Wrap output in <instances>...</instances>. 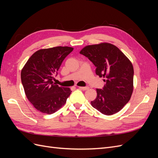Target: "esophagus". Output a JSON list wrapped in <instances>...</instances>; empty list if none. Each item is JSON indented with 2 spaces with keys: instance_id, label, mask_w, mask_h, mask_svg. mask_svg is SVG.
I'll return each instance as SVG.
<instances>
[{
  "instance_id": "obj_1",
  "label": "esophagus",
  "mask_w": 158,
  "mask_h": 158,
  "mask_svg": "<svg viewBox=\"0 0 158 158\" xmlns=\"http://www.w3.org/2000/svg\"><path fill=\"white\" fill-rule=\"evenodd\" d=\"M80 89H82V90H87L89 88L88 87H79Z\"/></svg>"
}]
</instances>
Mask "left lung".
I'll use <instances>...</instances> for the list:
<instances>
[{
  "label": "left lung",
  "instance_id": "left-lung-1",
  "mask_svg": "<svg viewBox=\"0 0 158 158\" xmlns=\"http://www.w3.org/2000/svg\"><path fill=\"white\" fill-rule=\"evenodd\" d=\"M92 62L95 73L106 84L97 89L92 106L106 115L118 112L130 100L133 92L134 69L131 62L118 47L102 43L88 45L80 52Z\"/></svg>",
  "mask_w": 158,
  "mask_h": 158
}]
</instances>
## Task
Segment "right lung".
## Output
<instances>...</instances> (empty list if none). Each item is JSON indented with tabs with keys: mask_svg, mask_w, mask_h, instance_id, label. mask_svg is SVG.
I'll return each mask as SVG.
<instances>
[{
	"mask_svg": "<svg viewBox=\"0 0 158 158\" xmlns=\"http://www.w3.org/2000/svg\"><path fill=\"white\" fill-rule=\"evenodd\" d=\"M73 47H55L34 52L21 72V80L27 98L38 111L52 114L63 107L71 94L70 88L59 86L54 76Z\"/></svg>",
	"mask_w": 158,
	"mask_h": 158,
	"instance_id": "1",
	"label": "right lung"
}]
</instances>
